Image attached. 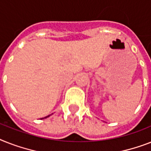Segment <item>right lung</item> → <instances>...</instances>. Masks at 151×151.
Segmentation results:
<instances>
[{"instance_id": "right-lung-1", "label": "right lung", "mask_w": 151, "mask_h": 151, "mask_svg": "<svg viewBox=\"0 0 151 151\" xmlns=\"http://www.w3.org/2000/svg\"><path fill=\"white\" fill-rule=\"evenodd\" d=\"M49 116H46V117H45V118H47V117H49Z\"/></svg>"}]
</instances>
